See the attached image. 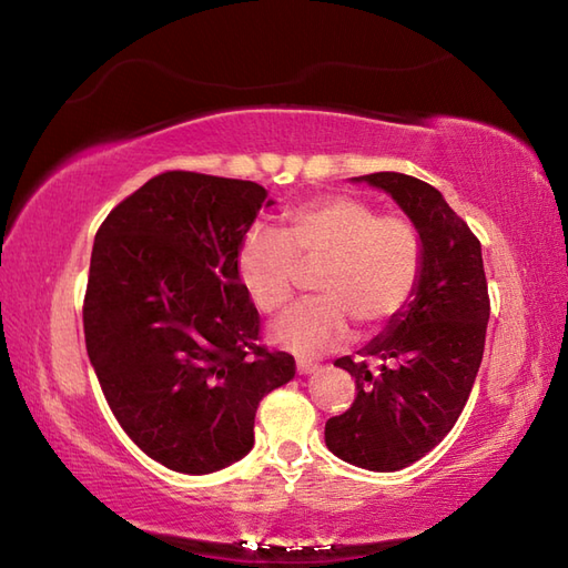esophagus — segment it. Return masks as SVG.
<instances>
[{"mask_svg":"<svg viewBox=\"0 0 568 568\" xmlns=\"http://www.w3.org/2000/svg\"><path fill=\"white\" fill-rule=\"evenodd\" d=\"M320 366L312 364V361H297V373L300 376H312V373H317Z\"/></svg>","mask_w":568,"mask_h":568,"instance_id":"1","label":"esophagus"}]
</instances>
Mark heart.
Segmentation results:
<instances>
[{
	"label": "heart",
	"mask_w": 568,
	"mask_h": 568,
	"mask_svg": "<svg viewBox=\"0 0 568 568\" xmlns=\"http://www.w3.org/2000/svg\"><path fill=\"white\" fill-rule=\"evenodd\" d=\"M320 297L293 305L273 322L271 339L315 358L348 342L352 322L376 332L413 300L422 273V244L403 216H383L373 204L317 197L287 210L285 229L253 224L236 251L239 281L253 305L273 312L291 300L300 263H320Z\"/></svg>",
	"instance_id": "heart-1"
}]
</instances>
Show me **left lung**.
<instances>
[{"mask_svg":"<svg viewBox=\"0 0 568 568\" xmlns=\"http://www.w3.org/2000/svg\"><path fill=\"white\" fill-rule=\"evenodd\" d=\"M388 192L422 244V273L407 307L334 366L356 378V400L324 425L327 449L368 470H400L456 425L474 388L490 315L478 239L444 195L403 173L352 178Z\"/></svg>","mask_w":568,"mask_h":568,"instance_id":"obj_1","label":"left lung"}]
</instances>
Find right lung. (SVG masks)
<instances>
[{
	"label": "right lung",
	"instance_id": "add662e5",
	"mask_svg": "<svg viewBox=\"0 0 568 568\" xmlns=\"http://www.w3.org/2000/svg\"><path fill=\"white\" fill-rule=\"evenodd\" d=\"M251 180L171 171L119 202L94 236L84 344L114 417L180 474L232 466L258 403L295 358L258 346V310L236 273L241 239L271 207Z\"/></svg>",
	"mask_w": 568,
	"mask_h": 568
}]
</instances>
